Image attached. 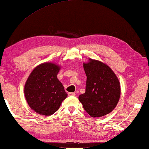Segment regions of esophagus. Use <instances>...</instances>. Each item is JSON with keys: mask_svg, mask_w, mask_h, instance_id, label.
<instances>
[{"mask_svg": "<svg viewBox=\"0 0 149 149\" xmlns=\"http://www.w3.org/2000/svg\"><path fill=\"white\" fill-rule=\"evenodd\" d=\"M68 95H69V96H74L75 95H76V94H75L74 92H69V93H68Z\"/></svg>", "mask_w": 149, "mask_h": 149, "instance_id": "1", "label": "esophagus"}]
</instances>
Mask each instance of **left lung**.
<instances>
[{"instance_id":"obj_1","label":"left lung","mask_w":149,"mask_h":149,"mask_svg":"<svg viewBox=\"0 0 149 149\" xmlns=\"http://www.w3.org/2000/svg\"><path fill=\"white\" fill-rule=\"evenodd\" d=\"M83 67L87 77L86 92L79 96L84 109L92 118H100L113 110L119 100L118 78L108 65L89 58Z\"/></svg>"}]
</instances>
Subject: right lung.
Listing matches in <instances>:
<instances>
[{"label":"right lung","mask_w":149,"mask_h":149,"mask_svg":"<svg viewBox=\"0 0 149 149\" xmlns=\"http://www.w3.org/2000/svg\"><path fill=\"white\" fill-rule=\"evenodd\" d=\"M61 66L54 63H41L34 68L24 85L28 106L36 113L51 116L60 108L67 93L57 74Z\"/></svg>","instance_id":"add662e5"}]
</instances>
